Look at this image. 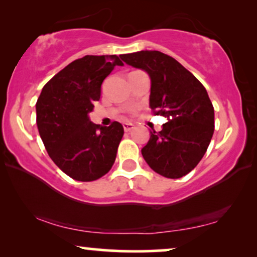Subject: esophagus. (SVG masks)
Wrapping results in <instances>:
<instances>
[{"mask_svg":"<svg viewBox=\"0 0 257 257\" xmlns=\"http://www.w3.org/2000/svg\"><path fill=\"white\" fill-rule=\"evenodd\" d=\"M122 126H124V131L125 132L131 131V130L133 128V125L132 124H128V122H124V124H122Z\"/></svg>","mask_w":257,"mask_h":257,"instance_id":"esophagus-1","label":"esophagus"}]
</instances>
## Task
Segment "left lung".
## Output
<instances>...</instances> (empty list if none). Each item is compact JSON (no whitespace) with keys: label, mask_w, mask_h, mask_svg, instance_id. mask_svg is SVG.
Instances as JSON below:
<instances>
[{"label":"left lung","mask_w":257,"mask_h":257,"mask_svg":"<svg viewBox=\"0 0 257 257\" xmlns=\"http://www.w3.org/2000/svg\"><path fill=\"white\" fill-rule=\"evenodd\" d=\"M133 68L151 78L150 107L167 118L151 137L142 154L149 166L165 178L188 174L205 156L214 133V107L205 86L173 57L143 50L121 55Z\"/></svg>","instance_id":"left-lung-1"}]
</instances>
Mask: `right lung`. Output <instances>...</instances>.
<instances>
[{
    "label": "right lung",
    "mask_w": 257,
    "mask_h": 257,
    "mask_svg": "<svg viewBox=\"0 0 257 257\" xmlns=\"http://www.w3.org/2000/svg\"><path fill=\"white\" fill-rule=\"evenodd\" d=\"M115 55H87L76 59L45 84L36 103V122L52 161L77 181H93L114 164L122 125L99 126L89 113L100 99L101 83L114 66Z\"/></svg>",
    "instance_id": "obj_1"
}]
</instances>
